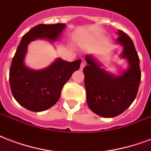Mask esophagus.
I'll return each instance as SVG.
<instances>
[{"label": "esophagus", "instance_id": "obj_1", "mask_svg": "<svg viewBox=\"0 0 151 151\" xmlns=\"http://www.w3.org/2000/svg\"><path fill=\"white\" fill-rule=\"evenodd\" d=\"M86 65V63L85 62L84 60H83V61H82V63H81V65H80V69H81V70L83 69V68L85 67Z\"/></svg>", "mask_w": 151, "mask_h": 151}]
</instances>
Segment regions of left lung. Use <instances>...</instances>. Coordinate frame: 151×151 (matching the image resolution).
<instances>
[{"mask_svg": "<svg viewBox=\"0 0 151 151\" xmlns=\"http://www.w3.org/2000/svg\"><path fill=\"white\" fill-rule=\"evenodd\" d=\"M116 39L124 46L122 57L129 68L120 76H114L101 68L95 60L86 56L83 68L86 101L89 108L102 117H114L124 112L137 95L141 81L139 58L129 36L119 30Z\"/></svg>", "mask_w": 151, "mask_h": 151, "instance_id": "1", "label": "left lung"}]
</instances>
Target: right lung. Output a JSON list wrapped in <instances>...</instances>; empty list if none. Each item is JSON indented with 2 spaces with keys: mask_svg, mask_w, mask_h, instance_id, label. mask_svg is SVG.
I'll use <instances>...</instances> for the list:
<instances>
[{
  "mask_svg": "<svg viewBox=\"0 0 151 151\" xmlns=\"http://www.w3.org/2000/svg\"><path fill=\"white\" fill-rule=\"evenodd\" d=\"M65 27V23L38 24L23 35L9 71L12 94L28 110L41 112L54 106L59 100L63 86L72 73L80 67L81 60L68 62L58 59L47 68L34 71L23 64L27 45L36 38L57 40Z\"/></svg>",
  "mask_w": 151,
  "mask_h": 151,
  "instance_id": "add662e5",
  "label": "right lung"
}]
</instances>
